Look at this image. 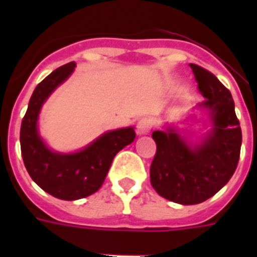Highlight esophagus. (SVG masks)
<instances>
[{"label": "esophagus", "mask_w": 257, "mask_h": 257, "mask_svg": "<svg viewBox=\"0 0 257 257\" xmlns=\"http://www.w3.org/2000/svg\"><path fill=\"white\" fill-rule=\"evenodd\" d=\"M153 128V121L150 118H142L138 125H136V129H138V134L139 135H145L149 134Z\"/></svg>", "instance_id": "1"}]
</instances>
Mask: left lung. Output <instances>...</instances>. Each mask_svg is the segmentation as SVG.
Wrapping results in <instances>:
<instances>
[{"label": "left lung", "instance_id": "8db88e82", "mask_svg": "<svg viewBox=\"0 0 257 257\" xmlns=\"http://www.w3.org/2000/svg\"><path fill=\"white\" fill-rule=\"evenodd\" d=\"M198 90L206 100L199 107L210 111L213 126L201 146L191 149L176 129L153 132L157 151L150 182L164 198L182 205L201 204L213 197L237 169L242 143L234 100L224 85L198 64H190Z\"/></svg>", "mask_w": 257, "mask_h": 257}]
</instances>
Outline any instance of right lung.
I'll return each instance as SVG.
<instances>
[{
	"label": "right lung",
	"mask_w": 257,
	"mask_h": 257,
	"mask_svg": "<svg viewBox=\"0 0 257 257\" xmlns=\"http://www.w3.org/2000/svg\"><path fill=\"white\" fill-rule=\"evenodd\" d=\"M74 67L73 62L64 64L37 85L20 126L22 157L30 178L44 191L66 201L85 198L100 189L115 154L136 138L134 128H123L107 132L75 154H58L45 147L37 131L38 112Z\"/></svg>",
	"instance_id": "add662e5"
}]
</instances>
